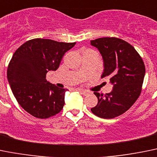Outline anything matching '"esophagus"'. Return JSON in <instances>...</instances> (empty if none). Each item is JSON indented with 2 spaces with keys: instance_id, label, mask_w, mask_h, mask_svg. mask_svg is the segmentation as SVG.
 I'll return each mask as SVG.
<instances>
[{
  "instance_id": "34e87169",
  "label": "esophagus",
  "mask_w": 157,
  "mask_h": 157,
  "mask_svg": "<svg viewBox=\"0 0 157 157\" xmlns=\"http://www.w3.org/2000/svg\"><path fill=\"white\" fill-rule=\"evenodd\" d=\"M77 90H78L79 92H80V93H81L82 94H83V95H87V94H88V92H87V90H83V89H77Z\"/></svg>"
}]
</instances>
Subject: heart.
<instances>
[{
  "mask_svg": "<svg viewBox=\"0 0 157 157\" xmlns=\"http://www.w3.org/2000/svg\"><path fill=\"white\" fill-rule=\"evenodd\" d=\"M87 51H92V50H87Z\"/></svg>",
  "mask_w": 157,
  "mask_h": 157,
  "instance_id": "b5f03b06",
  "label": "heart"
}]
</instances>
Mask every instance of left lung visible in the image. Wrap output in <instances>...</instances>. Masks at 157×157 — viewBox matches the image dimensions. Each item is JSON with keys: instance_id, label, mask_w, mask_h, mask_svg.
<instances>
[{"instance_id": "8db88e82", "label": "left lung", "mask_w": 157, "mask_h": 157, "mask_svg": "<svg viewBox=\"0 0 157 157\" xmlns=\"http://www.w3.org/2000/svg\"><path fill=\"white\" fill-rule=\"evenodd\" d=\"M90 44L103 58L101 78L108 77L113 84V90L105 95L94 92L98 102L90 110L101 118H114L128 111L140 97L146 73L144 63L132 45L118 38H99Z\"/></svg>"}]
</instances>
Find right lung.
Returning <instances> with one entry per match:
<instances>
[{
    "label": "right lung",
    "mask_w": 157,
    "mask_h": 157,
    "mask_svg": "<svg viewBox=\"0 0 157 157\" xmlns=\"http://www.w3.org/2000/svg\"><path fill=\"white\" fill-rule=\"evenodd\" d=\"M75 44L34 39L14 52L8 64V80L17 101L32 116L48 118L63 108L67 89L59 88L45 77L49 70L59 68L65 52Z\"/></svg>",
    "instance_id": "right-lung-1"
}]
</instances>
